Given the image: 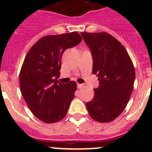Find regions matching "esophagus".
Masks as SVG:
<instances>
[{
  "mask_svg": "<svg viewBox=\"0 0 152 152\" xmlns=\"http://www.w3.org/2000/svg\"><path fill=\"white\" fill-rule=\"evenodd\" d=\"M83 86H84V84H77V87L79 89H80L81 87H82Z\"/></svg>",
  "mask_w": 152,
  "mask_h": 152,
  "instance_id": "34e87169",
  "label": "esophagus"
}]
</instances>
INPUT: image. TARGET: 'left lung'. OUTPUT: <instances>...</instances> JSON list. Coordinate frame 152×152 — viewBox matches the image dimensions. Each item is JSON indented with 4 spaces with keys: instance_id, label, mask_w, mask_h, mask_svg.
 I'll return each instance as SVG.
<instances>
[{
    "instance_id": "1",
    "label": "left lung",
    "mask_w": 152,
    "mask_h": 152,
    "mask_svg": "<svg viewBox=\"0 0 152 152\" xmlns=\"http://www.w3.org/2000/svg\"><path fill=\"white\" fill-rule=\"evenodd\" d=\"M93 59L92 73L99 87L86 107L94 120L112 122L124 110L133 89L135 71L125 48L105 33H81Z\"/></svg>"
}]
</instances>
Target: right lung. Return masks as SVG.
I'll return each instance as SVG.
<instances>
[{
	"label": "right lung",
	"mask_w": 152,
	"mask_h": 152,
	"mask_svg": "<svg viewBox=\"0 0 152 152\" xmlns=\"http://www.w3.org/2000/svg\"><path fill=\"white\" fill-rule=\"evenodd\" d=\"M81 40L77 32L44 36L25 57L20 73V90L31 112L42 122H59L67 114L76 83L63 84L57 78L60 74L63 52Z\"/></svg>",
	"instance_id": "obj_1"
}]
</instances>
